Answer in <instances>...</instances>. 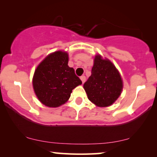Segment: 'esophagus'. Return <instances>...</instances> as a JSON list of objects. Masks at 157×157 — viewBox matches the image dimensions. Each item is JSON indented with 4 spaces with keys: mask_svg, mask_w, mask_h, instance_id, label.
I'll return each instance as SVG.
<instances>
[{
    "mask_svg": "<svg viewBox=\"0 0 157 157\" xmlns=\"http://www.w3.org/2000/svg\"><path fill=\"white\" fill-rule=\"evenodd\" d=\"M80 78H81V81H82L83 83L85 82V81H86V76H81L80 77Z\"/></svg>",
    "mask_w": 157,
    "mask_h": 157,
    "instance_id": "obj_1",
    "label": "esophagus"
}]
</instances>
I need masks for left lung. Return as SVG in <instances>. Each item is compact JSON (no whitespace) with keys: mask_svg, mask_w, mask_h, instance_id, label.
<instances>
[{"mask_svg":"<svg viewBox=\"0 0 157 157\" xmlns=\"http://www.w3.org/2000/svg\"><path fill=\"white\" fill-rule=\"evenodd\" d=\"M88 98L99 107L111 106L121 95L123 81L119 71L109 59L94 58L91 75L83 84Z\"/></svg>","mask_w":157,"mask_h":157,"instance_id":"1","label":"left lung"}]
</instances>
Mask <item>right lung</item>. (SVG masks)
I'll list each match as a JSON object with an SVG mask.
<instances>
[{"instance_id":"obj_1","label":"right lung","mask_w":157,"mask_h":157,"mask_svg":"<svg viewBox=\"0 0 157 157\" xmlns=\"http://www.w3.org/2000/svg\"><path fill=\"white\" fill-rule=\"evenodd\" d=\"M68 62V53L58 51L47 56L36 68L33 87L38 100L45 106L55 108L64 104L72 90L82 83Z\"/></svg>"}]
</instances>
